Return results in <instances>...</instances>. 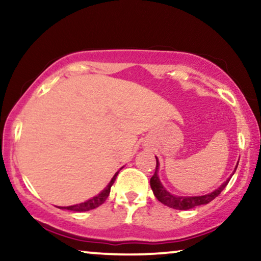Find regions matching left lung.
I'll use <instances>...</instances> for the list:
<instances>
[{
	"mask_svg": "<svg viewBox=\"0 0 261 261\" xmlns=\"http://www.w3.org/2000/svg\"><path fill=\"white\" fill-rule=\"evenodd\" d=\"M158 167H159V163H158V159H156L155 172L152 176L151 180H149V183H151V188L153 190V194H154L156 199H158L159 202H162L163 204L170 206V208L178 209V210L192 209L197 205L206 204V203L212 202L214 198H216L217 196L222 192L223 189L227 187L228 181L230 180V178H228V179L224 181V183L221 185L219 189H216L215 191L210 192V194L204 195V196H194V197H189V196H187V197H183V196H174L172 194H170L169 191H166L165 188H164L162 183H160L159 177H158ZM235 170H237V167H235ZM235 170H234V172H235ZM234 172H233V174H234Z\"/></svg>",
	"mask_w": 261,
	"mask_h": 261,
	"instance_id": "obj_1",
	"label": "left lung"
}]
</instances>
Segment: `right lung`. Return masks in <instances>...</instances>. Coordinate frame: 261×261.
Segmentation results:
<instances>
[{
    "label": "right lung",
    "instance_id": "1",
    "mask_svg": "<svg viewBox=\"0 0 261 261\" xmlns=\"http://www.w3.org/2000/svg\"><path fill=\"white\" fill-rule=\"evenodd\" d=\"M117 173H115V176L112 178V180H110V183L107 185V188L103 190L101 194H98L97 196H95V197H92L91 199H89L87 202H83V203H80V204H74V205H70V206H62V209H66V210H71V212H77V213H82V212H88V210H91V209H95L99 206L101 204L105 203V201L107 198H108V196L110 194V188H112V185L114 184V181L116 179V176ZM60 208V206H59Z\"/></svg>",
    "mask_w": 261,
    "mask_h": 261
}]
</instances>
